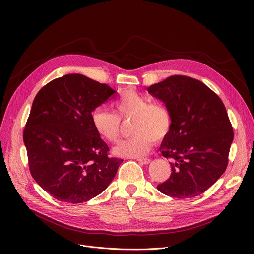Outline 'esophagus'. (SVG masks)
Masks as SVG:
<instances>
[{
    "label": "esophagus",
    "mask_w": 254,
    "mask_h": 254,
    "mask_svg": "<svg viewBox=\"0 0 254 254\" xmlns=\"http://www.w3.org/2000/svg\"><path fill=\"white\" fill-rule=\"evenodd\" d=\"M137 161L141 164H144V165H147L151 162L150 158H147V157H140V158H137Z\"/></svg>",
    "instance_id": "1"
}]
</instances>
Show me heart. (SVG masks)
Wrapping results in <instances>:
<instances>
[{"label":"heart","instance_id":"1","mask_svg":"<svg viewBox=\"0 0 254 254\" xmlns=\"http://www.w3.org/2000/svg\"><path fill=\"white\" fill-rule=\"evenodd\" d=\"M114 112L98 109L92 113V125L98 134L107 142L115 143L122 130V120H132V137L120 141L114 153L125 157H140L147 153L151 142L169 135L172 116L167 107L150 100L135 90H126L113 103Z\"/></svg>","mask_w":254,"mask_h":254}]
</instances>
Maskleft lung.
I'll return each mask as SVG.
<instances>
[{"mask_svg": "<svg viewBox=\"0 0 254 254\" xmlns=\"http://www.w3.org/2000/svg\"><path fill=\"white\" fill-rule=\"evenodd\" d=\"M147 90L172 116V128L159 147L172 161V173L157 190L177 198L199 195L229 164L234 131L225 107L214 91L189 76H170Z\"/></svg>", "mask_w": 254, "mask_h": 254, "instance_id": "left-lung-1", "label": "left lung"}]
</instances>
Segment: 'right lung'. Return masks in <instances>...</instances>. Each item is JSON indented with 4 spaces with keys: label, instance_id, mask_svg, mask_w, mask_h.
Wrapping results in <instances>:
<instances>
[{
    "label": "right lung",
    "instance_id": "right-lung-1",
    "mask_svg": "<svg viewBox=\"0 0 254 254\" xmlns=\"http://www.w3.org/2000/svg\"><path fill=\"white\" fill-rule=\"evenodd\" d=\"M116 91L81 74L53 79L39 90L23 130L33 178L58 201L78 204L106 190L123 159L92 125L91 112Z\"/></svg>",
    "mask_w": 254,
    "mask_h": 254
}]
</instances>
